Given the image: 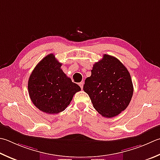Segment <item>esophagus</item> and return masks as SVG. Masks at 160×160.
Listing matches in <instances>:
<instances>
[{"mask_svg":"<svg viewBox=\"0 0 160 160\" xmlns=\"http://www.w3.org/2000/svg\"><path fill=\"white\" fill-rule=\"evenodd\" d=\"M79 85H80V88L82 89H83V85H84V82H80V83H79Z\"/></svg>","mask_w":160,"mask_h":160,"instance_id":"obj_1","label":"esophagus"}]
</instances>
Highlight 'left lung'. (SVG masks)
Segmentation results:
<instances>
[{
	"label": "left lung",
	"mask_w": 160,
	"mask_h": 160,
	"mask_svg": "<svg viewBox=\"0 0 160 160\" xmlns=\"http://www.w3.org/2000/svg\"><path fill=\"white\" fill-rule=\"evenodd\" d=\"M83 89L96 110L106 118L116 117L125 110L133 94L129 71L117 58L106 54L93 64Z\"/></svg>",
	"instance_id": "left-lung-1"
}]
</instances>
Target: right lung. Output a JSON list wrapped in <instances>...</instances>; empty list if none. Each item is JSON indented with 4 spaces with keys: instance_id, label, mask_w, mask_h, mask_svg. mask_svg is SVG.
<instances>
[{
    "instance_id": "1",
    "label": "right lung",
    "mask_w": 160,
    "mask_h": 160,
    "mask_svg": "<svg viewBox=\"0 0 160 160\" xmlns=\"http://www.w3.org/2000/svg\"><path fill=\"white\" fill-rule=\"evenodd\" d=\"M62 64L53 54L41 60L28 80V89L33 104L47 114H58L70 104L81 90L61 69Z\"/></svg>"
}]
</instances>
